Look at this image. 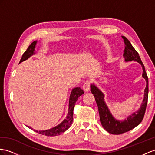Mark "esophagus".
Returning a JSON list of instances; mask_svg holds the SVG:
<instances>
[{
    "mask_svg": "<svg viewBox=\"0 0 155 155\" xmlns=\"http://www.w3.org/2000/svg\"><path fill=\"white\" fill-rule=\"evenodd\" d=\"M90 82L89 81H86V82H84V84H83V90H84L85 92H88L90 89Z\"/></svg>",
    "mask_w": 155,
    "mask_h": 155,
    "instance_id": "esophagus-1",
    "label": "esophagus"
}]
</instances>
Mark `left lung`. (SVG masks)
<instances>
[{
  "label": "left lung",
  "mask_w": 155,
  "mask_h": 155,
  "mask_svg": "<svg viewBox=\"0 0 155 155\" xmlns=\"http://www.w3.org/2000/svg\"><path fill=\"white\" fill-rule=\"evenodd\" d=\"M125 45V48L124 50V57L126 61H136L140 63L143 68V74L147 82L146 88L145 89L144 99L143 100L142 105L140 110L137 112L134 113L132 115H130L127 119L123 121L117 120L110 113L107 106L104 101V94L99 90L94 84L91 85V92L94 95L96 100V104L98 107L99 114H100V122L104 128L110 134L119 135L123 133L128 132L136 127L141 122L143 118L144 117L146 110L147 104L148 100V92H149V84L148 77L147 75L145 67L141 60L140 55L137 51L135 50L132 44L128 41L126 37L122 36Z\"/></svg>",
  "instance_id": "obj_1"
}]
</instances>
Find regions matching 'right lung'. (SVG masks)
Wrapping results in <instances>:
<instances>
[{"mask_svg": "<svg viewBox=\"0 0 155 155\" xmlns=\"http://www.w3.org/2000/svg\"><path fill=\"white\" fill-rule=\"evenodd\" d=\"M37 41H34L29 45L28 48L25 51L24 54H23L21 59L19 63H21L23 61L26 60L28 59L30 56L33 55L35 45L37 44ZM84 94V91L82 90L81 88H74L72 92H71L70 99H69V113L67 114V116L66 118L63 120L61 124H59L58 126L54 127V128H51L50 130H44V131H37L34 130L35 132H36L40 134L45 135L46 136H59L61 134L65 132V131L68 129L71 126V124L73 122V110L74 107V105L76 104L77 101L78 100V97ZM31 128V127H29ZM33 130V128H31Z\"/></svg>", "mask_w": 155, "mask_h": 155, "instance_id": "right-lung-1", "label": "right lung"}]
</instances>
